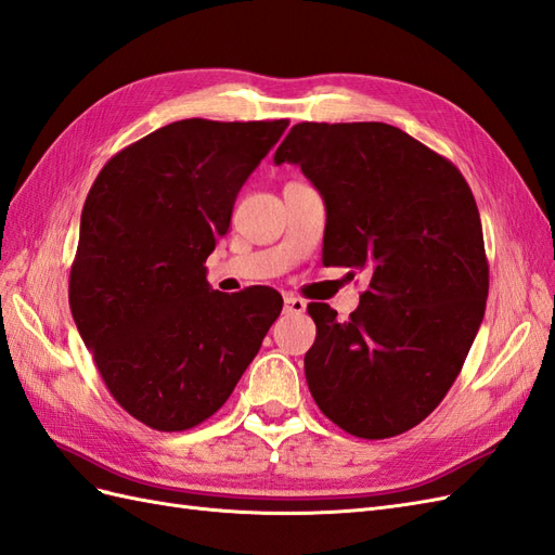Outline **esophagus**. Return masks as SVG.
Wrapping results in <instances>:
<instances>
[{
  "label": "esophagus",
  "mask_w": 555,
  "mask_h": 555,
  "mask_svg": "<svg viewBox=\"0 0 555 555\" xmlns=\"http://www.w3.org/2000/svg\"><path fill=\"white\" fill-rule=\"evenodd\" d=\"M283 309H286V314H302L305 311V307H307V302L302 300V297H295V295H286L283 297Z\"/></svg>",
  "instance_id": "34e87169"
}]
</instances>
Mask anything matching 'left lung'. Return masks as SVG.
<instances>
[{"label":"left lung","instance_id":"left-lung-1","mask_svg":"<svg viewBox=\"0 0 555 555\" xmlns=\"http://www.w3.org/2000/svg\"><path fill=\"white\" fill-rule=\"evenodd\" d=\"M274 162L297 164L323 194V264L371 276L347 321L323 302L307 307L311 396L351 436L413 429L446 399L486 314L472 188L446 156L379 121L295 124Z\"/></svg>","mask_w":555,"mask_h":555}]
</instances>
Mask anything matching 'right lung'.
Returning a JSON list of instances; mask_svg holds the SVG:
<instances>
[{
	"label": "right lung",
	"instance_id": "obj_1",
	"mask_svg": "<svg viewBox=\"0 0 555 555\" xmlns=\"http://www.w3.org/2000/svg\"><path fill=\"white\" fill-rule=\"evenodd\" d=\"M286 126L173 121L112 156L89 190L69 309L105 387L150 429L216 415L281 314L274 288L210 291L204 264Z\"/></svg>",
	"mask_w": 555,
	"mask_h": 555
}]
</instances>
